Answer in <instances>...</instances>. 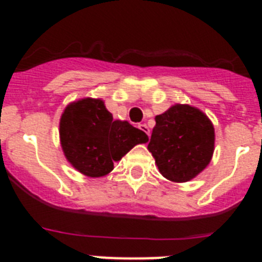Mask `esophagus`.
Here are the masks:
<instances>
[{"mask_svg": "<svg viewBox=\"0 0 262 262\" xmlns=\"http://www.w3.org/2000/svg\"><path fill=\"white\" fill-rule=\"evenodd\" d=\"M139 128H140V129H142V131H143V133H144V134H147V135L148 136H149V128H148V126H147V124H139Z\"/></svg>", "mask_w": 262, "mask_h": 262, "instance_id": "1", "label": "esophagus"}]
</instances>
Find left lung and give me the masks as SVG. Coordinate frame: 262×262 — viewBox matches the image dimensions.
Segmentation results:
<instances>
[{
    "instance_id": "left-lung-1",
    "label": "left lung",
    "mask_w": 262,
    "mask_h": 262,
    "mask_svg": "<svg viewBox=\"0 0 262 262\" xmlns=\"http://www.w3.org/2000/svg\"><path fill=\"white\" fill-rule=\"evenodd\" d=\"M148 151L159 172L172 182H187L209 165L214 154L215 129L200 108L176 103L156 115Z\"/></svg>"
}]
</instances>
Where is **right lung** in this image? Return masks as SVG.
<instances>
[{
	"mask_svg": "<svg viewBox=\"0 0 262 262\" xmlns=\"http://www.w3.org/2000/svg\"><path fill=\"white\" fill-rule=\"evenodd\" d=\"M60 144L76 170L88 177L108 174L135 145L148 142L147 134L127 120H114L101 98L69 103L60 118Z\"/></svg>",
	"mask_w": 262,
	"mask_h": 262,
	"instance_id": "1",
	"label": "right lung"
}]
</instances>
